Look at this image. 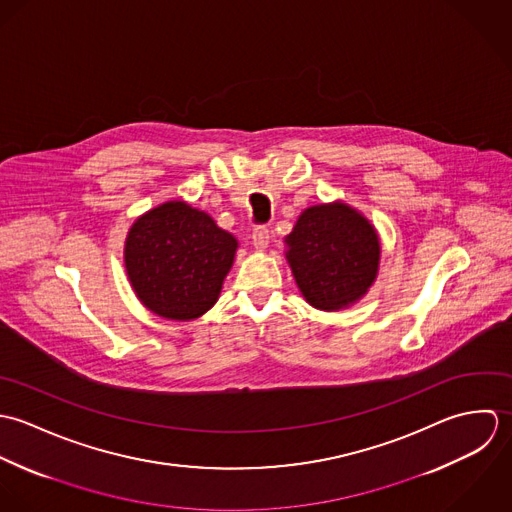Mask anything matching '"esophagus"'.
I'll return each mask as SVG.
<instances>
[{
  "label": "esophagus",
  "instance_id": "esophagus-1",
  "mask_svg": "<svg viewBox=\"0 0 512 512\" xmlns=\"http://www.w3.org/2000/svg\"><path fill=\"white\" fill-rule=\"evenodd\" d=\"M251 239H253L255 249L263 251V249H267V245H269L271 233H269V229H267L265 225H257V227L253 229V233H251Z\"/></svg>",
  "mask_w": 512,
  "mask_h": 512
}]
</instances>
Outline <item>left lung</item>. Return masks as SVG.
Here are the masks:
<instances>
[{"label": "left lung", "instance_id": "left-lung-1", "mask_svg": "<svg viewBox=\"0 0 512 512\" xmlns=\"http://www.w3.org/2000/svg\"><path fill=\"white\" fill-rule=\"evenodd\" d=\"M287 245L295 281L312 307H348L376 279L380 261L376 229L348 205L308 207Z\"/></svg>", "mask_w": 512, "mask_h": 512}]
</instances>
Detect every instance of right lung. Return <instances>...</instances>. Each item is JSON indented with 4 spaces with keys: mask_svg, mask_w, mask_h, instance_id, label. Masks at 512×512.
I'll return each mask as SVG.
<instances>
[{
    "mask_svg": "<svg viewBox=\"0 0 512 512\" xmlns=\"http://www.w3.org/2000/svg\"><path fill=\"white\" fill-rule=\"evenodd\" d=\"M237 241L200 209L162 204L132 225L124 263L136 297L152 312L192 320L215 305Z\"/></svg>",
    "mask_w": 512,
    "mask_h": 512,
    "instance_id": "right-lung-1",
    "label": "right lung"
}]
</instances>
